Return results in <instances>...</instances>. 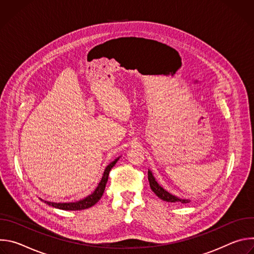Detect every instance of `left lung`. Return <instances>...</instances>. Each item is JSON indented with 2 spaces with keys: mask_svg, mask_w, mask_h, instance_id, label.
<instances>
[{
  "mask_svg": "<svg viewBox=\"0 0 254 254\" xmlns=\"http://www.w3.org/2000/svg\"><path fill=\"white\" fill-rule=\"evenodd\" d=\"M148 178H149V182H150V186H151V189L153 190V192L162 200L166 201V202H171V203H175V202H181V203H188L189 200H182L180 199L172 194H170L169 192H167L165 189H163L159 184L157 181L155 180L152 172L149 170L148 171Z\"/></svg>",
  "mask_w": 254,
  "mask_h": 254,
  "instance_id": "1",
  "label": "left lung"
}]
</instances>
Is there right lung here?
Returning <instances> with one entry per match:
<instances>
[{
    "label": "right lung",
    "instance_id": "obj_1",
    "mask_svg": "<svg viewBox=\"0 0 254 254\" xmlns=\"http://www.w3.org/2000/svg\"><path fill=\"white\" fill-rule=\"evenodd\" d=\"M119 161V158L116 159L114 162H112L110 165H108L103 173L102 179L100 181V183L98 184L97 188L95 189V191L89 195L88 197H86L83 200H80L78 202L75 203H54V202H48V201H44V203L48 204L49 206L61 209V210H70V211H75V210H82V209H87L91 206H93L96 202L99 201V199L102 197L104 189H105V185L108 180V174H110L111 170L113 169V167L117 164V162ZM43 201V200H42Z\"/></svg>",
    "mask_w": 254,
    "mask_h": 254
}]
</instances>
